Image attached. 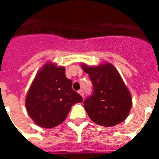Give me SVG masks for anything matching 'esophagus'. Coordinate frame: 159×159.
I'll return each mask as SVG.
<instances>
[{
	"label": "esophagus",
	"instance_id": "obj_1",
	"mask_svg": "<svg viewBox=\"0 0 159 159\" xmlns=\"http://www.w3.org/2000/svg\"><path fill=\"white\" fill-rule=\"evenodd\" d=\"M78 93H79L81 96H82V98H84V92H83V91H82V90H79V91H78Z\"/></svg>",
	"mask_w": 159,
	"mask_h": 159
}]
</instances>
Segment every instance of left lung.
I'll list each match as a JSON object with an SVG mask.
<instances>
[{
  "label": "left lung",
  "instance_id": "1",
  "mask_svg": "<svg viewBox=\"0 0 159 159\" xmlns=\"http://www.w3.org/2000/svg\"><path fill=\"white\" fill-rule=\"evenodd\" d=\"M82 67L93 86L92 95L83 102L91 120L106 127L123 122L129 114L132 98L117 69L109 62L97 67L82 63Z\"/></svg>",
  "mask_w": 159,
  "mask_h": 159
}]
</instances>
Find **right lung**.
I'll return each instance as SVG.
<instances>
[{
	"instance_id": "obj_1",
	"label": "right lung",
	"mask_w": 159,
	"mask_h": 159,
	"mask_svg": "<svg viewBox=\"0 0 159 159\" xmlns=\"http://www.w3.org/2000/svg\"><path fill=\"white\" fill-rule=\"evenodd\" d=\"M63 67L48 62L37 73L25 99L27 112L37 125L53 128L62 123L72 105L82 97L72 87Z\"/></svg>"
}]
</instances>
